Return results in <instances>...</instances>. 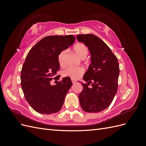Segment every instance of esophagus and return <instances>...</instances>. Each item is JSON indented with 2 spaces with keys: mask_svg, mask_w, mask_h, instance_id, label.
I'll return each mask as SVG.
<instances>
[{
  "mask_svg": "<svg viewBox=\"0 0 146 146\" xmlns=\"http://www.w3.org/2000/svg\"><path fill=\"white\" fill-rule=\"evenodd\" d=\"M71 81H72V83H75L76 82V80H74V79H71Z\"/></svg>",
  "mask_w": 146,
  "mask_h": 146,
  "instance_id": "34e87169",
  "label": "esophagus"
}]
</instances>
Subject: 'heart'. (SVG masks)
<instances>
[{"mask_svg":"<svg viewBox=\"0 0 146 146\" xmlns=\"http://www.w3.org/2000/svg\"><path fill=\"white\" fill-rule=\"evenodd\" d=\"M74 51L81 58H85L88 54V48L83 43H77L73 47ZM66 50H62L58 55V61L60 66H64L65 64V57ZM85 71V69L82 66L78 67H68L62 71L64 77H68L73 79H77L80 77Z\"/></svg>","mask_w":146,"mask_h":146,"instance_id":"b5f03b06","label":"heart"}]
</instances>
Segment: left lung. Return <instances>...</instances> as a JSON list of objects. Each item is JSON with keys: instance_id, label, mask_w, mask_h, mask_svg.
<instances>
[{"instance_id": "obj_1", "label": "left lung", "mask_w": 146, "mask_h": 146, "mask_svg": "<svg viewBox=\"0 0 146 146\" xmlns=\"http://www.w3.org/2000/svg\"><path fill=\"white\" fill-rule=\"evenodd\" d=\"M77 38L88 47L91 56V63L83 76L87 83H82L83 90L78 96L81 107L86 112H100L111 104L117 91V58L110 47L94 35H78Z\"/></svg>"}]
</instances>
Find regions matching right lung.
Segmentation results:
<instances>
[{"mask_svg":"<svg viewBox=\"0 0 146 146\" xmlns=\"http://www.w3.org/2000/svg\"><path fill=\"white\" fill-rule=\"evenodd\" d=\"M76 40L73 35L48 36L38 42L26 57L21 74V84L24 97L36 112L52 114L59 111L65 96L72 85L68 77L56 85L50 82L58 78L59 53L72 45Z\"/></svg>","mask_w":146,"mask_h":146,"instance_id":"add662e5","label":"right lung"}]
</instances>
